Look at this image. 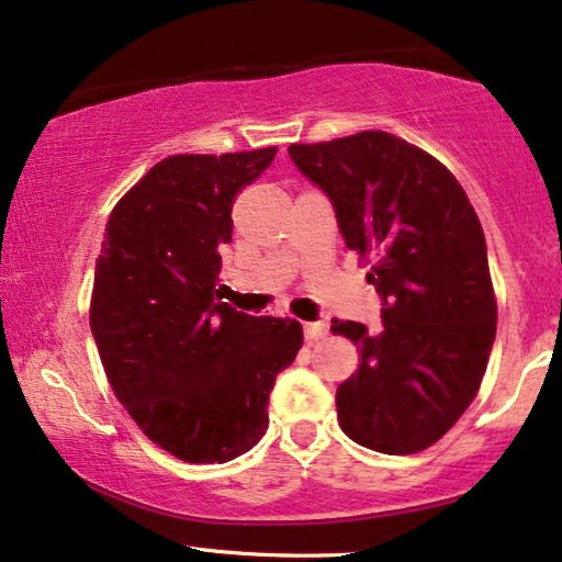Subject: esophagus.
Returning <instances> with one entry per match:
<instances>
[{
    "mask_svg": "<svg viewBox=\"0 0 562 562\" xmlns=\"http://www.w3.org/2000/svg\"><path fill=\"white\" fill-rule=\"evenodd\" d=\"M328 334V326L321 324V321H311V324H303V336L308 341H318Z\"/></svg>",
    "mask_w": 562,
    "mask_h": 562,
    "instance_id": "obj_1",
    "label": "esophagus"
}]
</instances>
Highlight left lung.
Masks as SVG:
<instances>
[{"mask_svg": "<svg viewBox=\"0 0 562 562\" xmlns=\"http://www.w3.org/2000/svg\"><path fill=\"white\" fill-rule=\"evenodd\" d=\"M290 159L326 194L347 249L372 259L380 328L331 321L359 368L336 391L339 426L383 454L442 439L481 387L496 339L481 221L450 169L393 133L295 144Z\"/></svg>", "mask_w": 562, "mask_h": 562, "instance_id": "left-lung-1", "label": "left lung"}]
</instances>
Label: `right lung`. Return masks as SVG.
<instances>
[{
	"label": "right lung",
	"instance_id": "obj_1",
	"mask_svg": "<svg viewBox=\"0 0 562 562\" xmlns=\"http://www.w3.org/2000/svg\"><path fill=\"white\" fill-rule=\"evenodd\" d=\"M277 148L179 154L156 164L110 213L94 267L89 326L117 401L151 442L211 465L267 431L274 378L303 328L215 297L231 207Z\"/></svg>",
	"mask_w": 562,
	"mask_h": 562
}]
</instances>
